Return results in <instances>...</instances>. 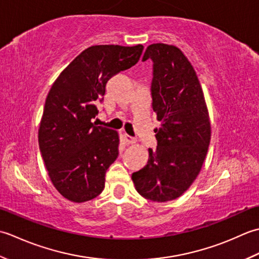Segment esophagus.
Segmentation results:
<instances>
[{"instance_id":"obj_1","label":"esophagus","mask_w":259,"mask_h":259,"mask_svg":"<svg viewBox=\"0 0 259 259\" xmlns=\"http://www.w3.org/2000/svg\"><path fill=\"white\" fill-rule=\"evenodd\" d=\"M124 140H125V142L127 144H134V143H136V140L134 139V137L130 136L128 134H124Z\"/></svg>"}]
</instances>
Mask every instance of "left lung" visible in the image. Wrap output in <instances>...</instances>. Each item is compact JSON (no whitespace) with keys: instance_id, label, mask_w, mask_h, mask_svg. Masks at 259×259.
Wrapping results in <instances>:
<instances>
[{"instance_id":"8db88e82","label":"left lung","mask_w":259,"mask_h":259,"mask_svg":"<svg viewBox=\"0 0 259 259\" xmlns=\"http://www.w3.org/2000/svg\"><path fill=\"white\" fill-rule=\"evenodd\" d=\"M153 62L152 107L160 128L154 130L156 149L149 161L132 174L142 197L165 202L181 196L196 180L210 144L207 105L197 73L174 46L153 44L143 59Z\"/></svg>"}]
</instances>
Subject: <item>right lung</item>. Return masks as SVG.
Here are the masks:
<instances>
[{
    "instance_id": "right-lung-1",
    "label": "right lung",
    "mask_w": 259,
    "mask_h": 259,
    "mask_svg": "<svg viewBox=\"0 0 259 259\" xmlns=\"http://www.w3.org/2000/svg\"><path fill=\"white\" fill-rule=\"evenodd\" d=\"M144 47L93 46L63 70L47 96L39 147L55 188L72 202H85L105 188L107 168L118 156V134L96 126L106 85L140 60Z\"/></svg>"
}]
</instances>
